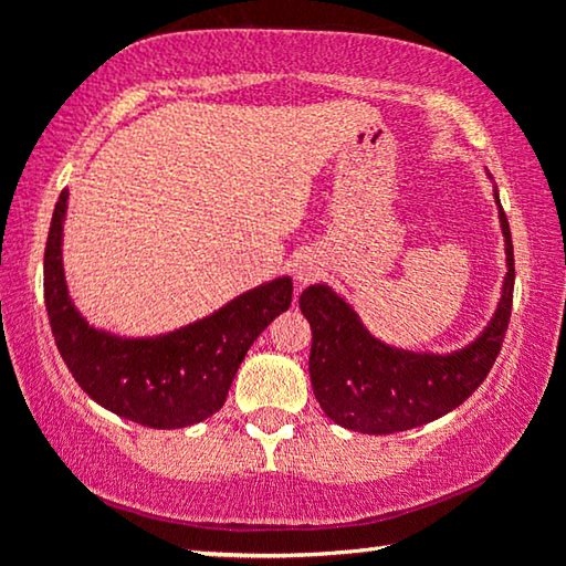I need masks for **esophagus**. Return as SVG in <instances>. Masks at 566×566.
I'll use <instances>...</instances> for the list:
<instances>
[{"mask_svg":"<svg viewBox=\"0 0 566 566\" xmlns=\"http://www.w3.org/2000/svg\"><path fill=\"white\" fill-rule=\"evenodd\" d=\"M319 272H322V260L317 254H302L294 264L296 284H310L312 280H317Z\"/></svg>","mask_w":566,"mask_h":566,"instance_id":"obj_1","label":"esophagus"}]
</instances>
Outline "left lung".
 Here are the masks:
<instances>
[{
  "mask_svg": "<svg viewBox=\"0 0 566 566\" xmlns=\"http://www.w3.org/2000/svg\"><path fill=\"white\" fill-rule=\"evenodd\" d=\"M500 222L506 242L500 306L482 337L444 357L387 347L329 286H306L300 310L312 327L310 377L324 415L361 434H395L434 421L474 395L500 357L512 317L514 247L502 205Z\"/></svg>",
  "mask_w": 566,
  "mask_h": 566,
  "instance_id": "1",
  "label": "left lung"
}]
</instances>
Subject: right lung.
<instances>
[{
	"label": "right lung",
	"instance_id": "add662e5",
	"mask_svg": "<svg viewBox=\"0 0 566 566\" xmlns=\"http://www.w3.org/2000/svg\"><path fill=\"white\" fill-rule=\"evenodd\" d=\"M64 209L66 191L56 199L44 247V304L54 344L76 385L142 427L179 429L212 417L254 339L290 310V276L256 286L167 337L117 339L87 327L66 296L60 260Z\"/></svg>",
	"mask_w": 566,
	"mask_h": 566
}]
</instances>
